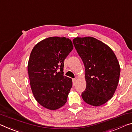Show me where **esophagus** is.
Listing matches in <instances>:
<instances>
[{
    "mask_svg": "<svg viewBox=\"0 0 132 132\" xmlns=\"http://www.w3.org/2000/svg\"><path fill=\"white\" fill-rule=\"evenodd\" d=\"M76 82H77V80L76 79H72V82H73V85H75V84H76Z\"/></svg>",
    "mask_w": 132,
    "mask_h": 132,
    "instance_id": "esophagus-1",
    "label": "esophagus"
}]
</instances>
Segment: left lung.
I'll list each match as a JSON object with an SVG mask.
<instances>
[{
	"mask_svg": "<svg viewBox=\"0 0 132 132\" xmlns=\"http://www.w3.org/2000/svg\"><path fill=\"white\" fill-rule=\"evenodd\" d=\"M85 68L86 87L82 98L90 105L98 106L111 99L117 88L120 68L112 50L92 37L72 41Z\"/></svg>",
	"mask_w": 132,
	"mask_h": 132,
	"instance_id": "obj_1",
	"label": "left lung"
}]
</instances>
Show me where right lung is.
Returning a JSON list of instances; mask_svg holds the SVG:
<instances>
[{"label": "right lung", "mask_w": 132, "mask_h": 132, "mask_svg": "<svg viewBox=\"0 0 132 132\" xmlns=\"http://www.w3.org/2000/svg\"><path fill=\"white\" fill-rule=\"evenodd\" d=\"M72 49L69 38L51 37L37 44L30 54L31 89L37 102L47 109H59L67 101L72 81L64 76L63 70L64 60Z\"/></svg>", "instance_id": "obj_1"}]
</instances>
